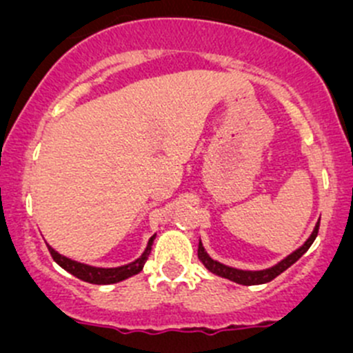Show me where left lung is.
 Segmentation results:
<instances>
[{
  "label": "left lung",
  "instance_id": "obj_1",
  "mask_svg": "<svg viewBox=\"0 0 353 353\" xmlns=\"http://www.w3.org/2000/svg\"><path fill=\"white\" fill-rule=\"evenodd\" d=\"M318 230H319V222L316 223L311 237H309V239L305 241V243L302 244L297 251H294L292 254H288L285 259H282V261L279 263V265L272 266V268H268V270H261V272H245V270L230 268V266H225V265H222V263L215 261V259H212L208 254H206L201 241H199V245H198V258H199V261L206 266V270H210V272L215 273V275L222 276V279L230 280V282L241 283V285H261V283L272 282V280L276 279L280 273L285 272L288 266L294 265V263L297 261V259L301 258V256L304 254L309 248H311V244L314 243L316 236H318Z\"/></svg>",
  "mask_w": 353,
  "mask_h": 353
}]
</instances>
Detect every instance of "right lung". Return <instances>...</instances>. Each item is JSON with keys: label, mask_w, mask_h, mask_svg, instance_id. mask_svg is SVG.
Masks as SVG:
<instances>
[{"label": "right lung", "mask_w": 353, "mask_h": 353, "mask_svg": "<svg viewBox=\"0 0 353 353\" xmlns=\"http://www.w3.org/2000/svg\"><path fill=\"white\" fill-rule=\"evenodd\" d=\"M154 239L155 236H152L150 241H148L147 249H145V252L140 256V258L134 259V261L130 263V265L117 266V268H97V266H88V265H83V263L73 261V259L66 258V256H61L59 252H56L51 245H48V249L49 252H51L52 259H54L61 268H65L68 273L77 276V279L83 280V282H88V283H95V285H109V283H117L121 282V280L130 279V276L137 275V273H140L141 270H143L145 261H147L148 254H150L152 251Z\"/></svg>", "instance_id": "1"}]
</instances>
